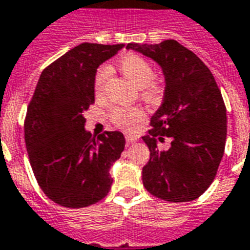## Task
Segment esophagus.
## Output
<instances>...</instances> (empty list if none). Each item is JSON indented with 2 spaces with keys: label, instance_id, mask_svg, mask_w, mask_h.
Segmentation results:
<instances>
[{
  "label": "esophagus",
  "instance_id": "obj_1",
  "mask_svg": "<svg viewBox=\"0 0 250 250\" xmlns=\"http://www.w3.org/2000/svg\"><path fill=\"white\" fill-rule=\"evenodd\" d=\"M125 140H126L127 144H133L137 141V136H133V134H126V136H125Z\"/></svg>",
  "mask_w": 250,
  "mask_h": 250
}]
</instances>
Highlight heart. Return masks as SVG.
<instances>
[{
    "label": "heart",
    "instance_id": "b5f03b06",
    "mask_svg": "<svg viewBox=\"0 0 250 250\" xmlns=\"http://www.w3.org/2000/svg\"><path fill=\"white\" fill-rule=\"evenodd\" d=\"M117 67L124 76L132 81L133 85L143 87L144 97L147 101H154L161 94V87L153 81L154 78V69L147 61L140 54L136 53H126L118 58ZM109 76V69L106 66L98 69L96 78H94V93L100 96L104 92V86ZM110 118L117 126L124 129H132L144 118V113L138 107H114L110 112Z\"/></svg>",
    "mask_w": 250,
    "mask_h": 250
}]
</instances>
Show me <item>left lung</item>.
Returning <instances> with one entry per match:
<instances>
[{
  "label": "left lung",
  "instance_id": "8db88e82",
  "mask_svg": "<svg viewBox=\"0 0 250 250\" xmlns=\"http://www.w3.org/2000/svg\"><path fill=\"white\" fill-rule=\"evenodd\" d=\"M126 49L152 58L163 70V104L144 136L150 158L143 167L147 192L170 202L193 201L210 187L227 141V107L214 77L201 60L174 40L127 43ZM169 138L171 146L158 144Z\"/></svg>",
  "mask_w": 250,
  "mask_h": 250
}]
</instances>
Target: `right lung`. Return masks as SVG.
Segmentation results:
<instances>
[{"label": "right lung", "instance_id": "right-lung-1", "mask_svg": "<svg viewBox=\"0 0 250 250\" xmlns=\"http://www.w3.org/2000/svg\"><path fill=\"white\" fill-rule=\"evenodd\" d=\"M124 43L83 42L40 76L25 118V143L38 185L65 208H85L106 196L110 167L121 157V132L92 136L83 113L94 103L97 67Z\"/></svg>", "mask_w": 250, "mask_h": 250}]
</instances>
